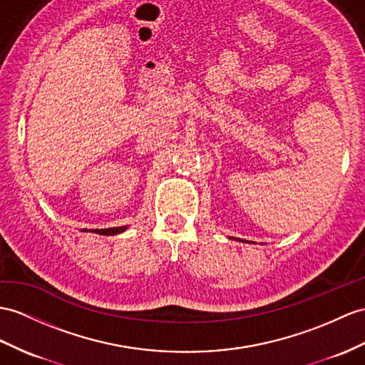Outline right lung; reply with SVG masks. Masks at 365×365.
Returning <instances> with one entry per match:
<instances>
[{"label": "right lung", "instance_id": "right-lung-1", "mask_svg": "<svg viewBox=\"0 0 365 365\" xmlns=\"http://www.w3.org/2000/svg\"><path fill=\"white\" fill-rule=\"evenodd\" d=\"M83 230V229H82ZM123 230H127V226H120V227H108V229H91V232L94 234H99V235H115V234H120ZM86 232V229L83 230Z\"/></svg>", "mask_w": 365, "mask_h": 365}]
</instances>
